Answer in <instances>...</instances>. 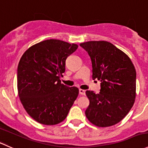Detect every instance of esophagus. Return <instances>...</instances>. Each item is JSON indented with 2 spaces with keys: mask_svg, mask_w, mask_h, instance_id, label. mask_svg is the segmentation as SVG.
Segmentation results:
<instances>
[{
  "mask_svg": "<svg viewBox=\"0 0 148 148\" xmlns=\"http://www.w3.org/2000/svg\"><path fill=\"white\" fill-rule=\"evenodd\" d=\"M79 93H80V95H85L86 94V91H85L84 90H83V89H79Z\"/></svg>",
  "mask_w": 148,
  "mask_h": 148,
  "instance_id": "obj_1",
  "label": "esophagus"
}]
</instances>
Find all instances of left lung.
<instances>
[{"instance_id": "8db88e82", "label": "left lung", "mask_w": 148, "mask_h": 148, "mask_svg": "<svg viewBox=\"0 0 148 148\" xmlns=\"http://www.w3.org/2000/svg\"><path fill=\"white\" fill-rule=\"evenodd\" d=\"M92 62V78L101 80L96 94L86 90L89 105L86 116L99 127L119 123L129 113L136 97V71L132 62L121 49L106 41L80 44Z\"/></svg>"}]
</instances>
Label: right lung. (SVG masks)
<instances>
[{
    "label": "right lung",
    "instance_id": "1",
    "mask_svg": "<svg viewBox=\"0 0 148 148\" xmlns=\"http://www.w3.org/2000/svg\"><path fill=\"white\" fill-rule=\"evenodd\" d=\"M78 47L58 39L32 45L23 54L17 70L20 101L39 123L55 125L65 119L79 93L77 88L61 83L65 61Z\"/></svg>",
    "mask_w": 148,
    "mask_h": 148
}]
</instances>
